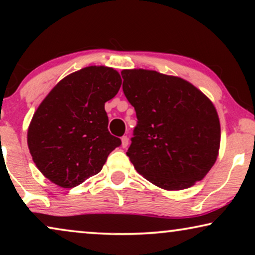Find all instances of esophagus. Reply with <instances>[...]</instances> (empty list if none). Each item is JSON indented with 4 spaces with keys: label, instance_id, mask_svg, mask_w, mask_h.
<instances>
[{
    "label": "esophagus",
    "instance_id": "34e87169",
    "mask_svg": "<svg viewBox=\"0 0 255 255\" xmlns=\"http://www.w3.org/2000/svg\"><path fill=\"white\" fill-rule=\"evenodd\" d=\"M128 138L127 135H123V137H122V146L125 148L128 147Z\"/></svg>",
    "mask_w": 255,
    "mask_h": 255
}]
</instances>
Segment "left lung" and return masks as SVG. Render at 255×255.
Here are the masks:
<instances>
[{
	"label": "left lung",
	"mask_w": 255,
	"mask_h": 255,
	"mask_svg": "<svg viewBox=\"0 0 255 255\" xmlns=\"http://www.w3.org/2000/svg\"><path fill=\"white\" fill-rule=\"evenodd\" d=\"M123 92L138 124L127 155L137 172L165 190H182L214 166L221 123L214 103L179 76L123 69Z\"/></svg>",
	"instance_id": "1"
}]
</instances>
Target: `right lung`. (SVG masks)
Wrapping results in <instances>:
<instances>
[{
  "instance_id": "1",
  "label": "right lung",
  "mask_w": 255,
  "mask_h": 255,
  "mask_svg": "<svg viewBox=\"0 0 255 255\" xmlns=\"http://www.w3.org/2000/svg\"><path fill=\"white\" fill-rule=\"evenodd\" d=\"M122 79L116 69L89 66L59 81L34 111L27 146L43 175L73 188L100 173L108 155L122 144L108 131L104 104Z\"/></svg>"
}]
</instances>
